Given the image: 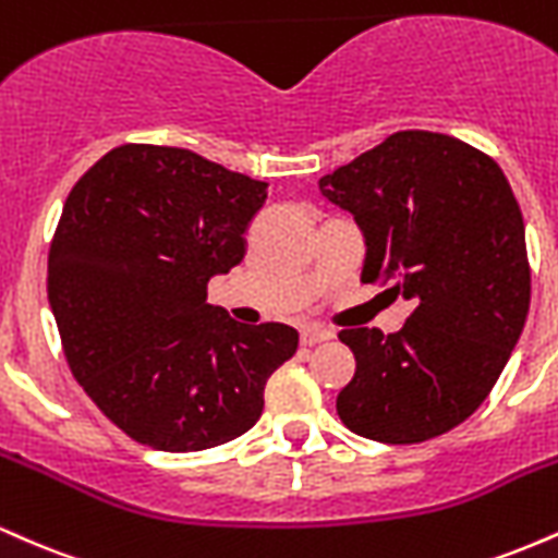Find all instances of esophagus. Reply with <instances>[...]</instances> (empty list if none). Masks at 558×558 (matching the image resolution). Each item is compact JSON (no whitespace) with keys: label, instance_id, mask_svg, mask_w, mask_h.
<instances>
[{"label":"esophagus","instance_id":"34e87169","mask_svg":"<svg viewBox=\"0 0 558 558\" xmlns=\"http://www.w3.org/2000/svg\"><path fill=\"white\" fill-rule=\"evenodd\" d=\"M330 338H332V332L319 328V325H306V328L301 330V343L304 345H317L323 341H330Z\"/></svg>","mask_w":558,"mask_h":558}]
</instances>
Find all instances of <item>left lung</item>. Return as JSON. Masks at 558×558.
I'll list each match as a JSON object with an SVG mask.
<instances>
[{"instance_id": "obj_1", "label": "left lung", "mask_w": 558, "mask_h": 558, "mask_svg": "<svg viewBox=\"0 0 558 558\" xmlns=\"http://www.w3.org/2000/svg\"><path fill=\"white\" fill-rule=\"evenodd\" d=\"M319 191L362 228V283H393L414 306L399 332H338L356 360L338 417L390 446L453 430L488 399L530 310L524 222L504 170L453 136L399 131Z\"/></svg>"}]
</instances>
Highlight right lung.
I'll list each match as a JSON object with an SVG mask.
<instances>
[{
	"label": "right lung",
	"instance_id": "right-lung-1",
	"mask_svg": "<svg viewBox=\"0 0 558 558\" xmlns=\"http://www.w3.org/2000/svg\"><path fill=\"white\" fill-rule=\"evenodd\" d=\"M265 198L267 183L155 144L107 151L70 191L49 304L73 377L136 444L185 453L239 438L296 354L288 325H241L207 304Z\"/></svg>",
	"mask_w": 558,
	"mask_h": 558
}]
</instances>
